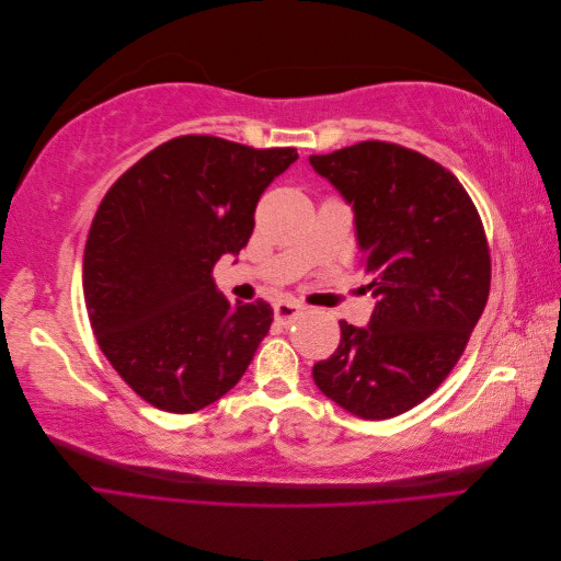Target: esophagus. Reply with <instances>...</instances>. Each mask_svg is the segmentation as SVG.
<instances>
[{"mask_svg": "<svg viewBox=\"0 0 561 561\" xmlns=\"http://www.w3.org/2000/svg\"><path fill=\"white\" fill-rule=\"evenodd\" d=\"M301 311H304L301 304L290 301V299H283V301H278L276 307H274L276 322H280V325H287V322H293Z\"/></svg>", "mask_w": 561, "mask_h": 561, "instance_id": "esophagus-1", "label": "esophagus"}]
</instances>
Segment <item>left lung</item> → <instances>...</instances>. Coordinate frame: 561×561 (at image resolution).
<instances>
[{
  "label": "left lung",
  "instance_id": "8db88e82",
  "mask_svg": "<svg viewBox=\"0 0 561 561\" xmlns=\"http://www.w3.org/2000/svg\"><path fill=\"white\" fill-rule=\"evenodd\" d=\"M309 161L353 206L377 297L367 328L339 320L342 339L313 381L355 416H398L447 379L486 307L482 219L463 184L414 149L367 140Z\"/></svg>",
  "mask_w": 561,
  "mask_h": 561
}]
</instances>
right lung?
<instances>
[{
	"label": "right lung",
	"instance_id": "1",
	"mask_svg": "<svg viewBox=\"0 0 561 561\" xmlns=\"http://www.w3.org/2000/svg\"><path fill=\"white\" fill-rule=\"evenodd\" d=\"M297 149L180 135L118 178L83 250V299L98 346L157 410L192 414L239 383L274 309L231 304L213 268L239 254L254 208Z\"/></svg>",
	"mask_w": 561,
	"mask_h": 561
}]
</instances>
